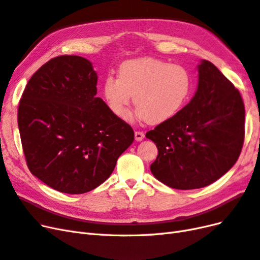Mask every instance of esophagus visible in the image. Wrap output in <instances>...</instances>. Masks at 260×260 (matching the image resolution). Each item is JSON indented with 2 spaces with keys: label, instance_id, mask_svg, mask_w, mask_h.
Segmentation results:
<instances>
[{
  "label": "esophagus",
  "instance_id": "1",
  "mask_svg": "<svg viewBox=\"0 0 260 260\" xmlns=\"http://www.w3.org/2000/svg\"><path fill=\"white\" fill-rule=\"evenodd\" d=\"M144 132L143 131H136L135 133V138L137 141H142L144 139Z\"/></svg>",
  "mask_w": 260,
  "mask_h": 260
}]
</instances>
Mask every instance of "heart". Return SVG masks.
I'll return each mask as SVG.
<instances>
[{"label": "heart", "instance_id": "heart-1", "mask_svg": "<svg viewBox=\"0 0 260 260\" xmlns=\"http://www.w3.org/2000/svg\"><path fill=\"white\" fill-rule=\"evenodd\" d=\"M192 86V76L185 67L160 59L140 58L124 61L119 68V78L108 76L103 94L116 116L128 115L135 95L138 115L151 123H159L185 106Z\"/></svg>", "mask_w": 260, "mask_h": 260}]
</instances>
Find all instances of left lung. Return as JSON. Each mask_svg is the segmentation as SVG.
<instances>
[{"mask_svg":"<svg viewBox=\"0 0 260 260\" xmlns=\"http://www.w3.org/2000/svg\"><path fill=\"white\" fill-rule=\"evenodd\" d=\"M239 90L208 60L199 65V86L185 107L146 132L158 155L151 171L160 182L193 190L215 182L237 162L245 136Z\"/></svg>","mask_w":260,"mask_h":260,"instance_id":"left-lung-1","label":"left lung"}]
</instances>
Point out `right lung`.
Returning a JSON list of instances; mask_svg holds the SVG:
<instances>
[{
    "mask_svg": "<svg viewBox=\"0 0 260 260\" xmlns=\"http://www.w3.org/2000/svg\"><path fill=\"white\" fill-rule=\"evenodd\" d=\"M98 75L77 55L46 61L18 106L22 151L31 174L62 193L82 194L112 175L135 132L96 98Z\"/></svg>",
    "mask_w": 260,
    "mask_h": 260,
    "instance_id": "1",
    "label": "right lung"
}]
</instances>
